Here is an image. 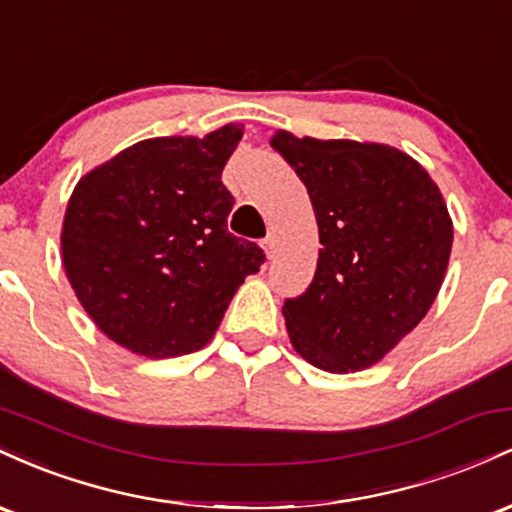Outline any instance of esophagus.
I'll list each match as a JSON object with an SVG mask.
<instances>
[{
	"label": "esophagus",
	"mask_w": 512,
	"mask_h": 512,
	"mask_svg": "<svg viewBox=\"0 0 512 512\" xmlns=\"http://www.w3.org/2000/svg\"><path fill=\"white\" fill-rule=\"evenodd\" d=\"M274 245H276L274 233H267V236L262 238V248H264V252H267V257L274 255Z\"/></svg>",
	"instance_id": "esophagus-1"
}]
</instances>
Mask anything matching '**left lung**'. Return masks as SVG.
<instances>
[{
    "label": "left lung",
    "instance_id": "8db88e82",
    "mask_svg": "<svg viewBox=\"0 0 512 512\" xmlns=\"http://www.w3.org/2000/svg\"><path fill=\"white\" fill-rule=\"evenodd\" d=\"M313 202L320 257L301 296L286 298L293 349L313 366H373L424 320L452 248L443 195L414 158L383 144L269 139Z\"/></svg>",
    "mask_w": 512,
    "mask_h": 512
}]
</instances>
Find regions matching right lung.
I'll return each mask as SVG.
<instances>
[{"instance_id":"obj_1","label":"right lung","mask_w":512,"mask_h":512,"mask_svg":"<svg viewBox=\"0 0 512 512\" xmlns=\"http://www.w3.org/2000/svg\"><path fill=\"white\" fill-rule=\"evenodd\" d=\"M243 137L129 146L76 185L62 228L67 279L98 330L149 358L202 349L233 293L260 272L257 243L228 233L233 199L223 166Z\"/></svg>"}]
</instances>
